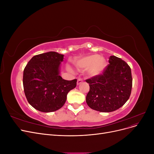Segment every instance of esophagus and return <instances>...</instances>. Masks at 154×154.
Wrapping results in <instances>:
<instances>
[{
  "mask_svg": "<svg viewBox=\"0 0 154 154\" xmlns=\"http://www.w3.org/2000/svg\"><path fill=\"white\" fill-rule=\"evenodd\" d=\"M83 82V79L81 78H79L78 79V80H77V85H80V83H82Z\"/></svg>",
  "mask_w": 154,
  "mask_h": 154,
  "instance_id": "esophagus-1",
  "label": "esophagus"
}]
</instances>
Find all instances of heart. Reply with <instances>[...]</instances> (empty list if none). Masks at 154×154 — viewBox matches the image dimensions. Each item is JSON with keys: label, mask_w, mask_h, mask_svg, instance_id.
Segmentation results:
<instances>
[{"label": "heart", "mask_w": 154, "mask_h": 154, "mask_svg": "<svg viewBox=\"0 0 154 154\" xmlns=\"http://www.w3.org/2000/svg\"><path fill=\"white\" fill-rule=\"evenodd\" d=\"M76 66L80 69L88 68V72L93 76L98 75L106 67V60L97 54H91L79 59L75 62Z\"/></svg>", "instance_id": "heart-1"}]
</instances>
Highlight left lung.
<instances>
[{"mask_svg": "<svg viewBox=\"0 0 154 154\" xmlns=\"http://www.w3.org/2000/svg\"><path fill=\"white\" fill-rule=\"evenodd\" d=\"M109 62L101 74L85 80L90 86L87 104L101 112L119 109L129 99L132 91V77L128 65L115 56H110Z\"/></svg>", "mask_w": 154, "mask_h": 154, "instance_id": "left-lung-1", "label": "left lung"}]
</instances>
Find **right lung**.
Listing matches in <instances>:
<instances>
[{"instance_id":"right-lung-1","label":"right lung","mask_w":154,"mask_h":154,"mask_svg":"<svg viewBox=\"0 0 154 154\" xmlns=\"http://www.w3.org/2000/svg\"><path fill=\"white\" fill-rule=\"evenodd\" d=\"M63 55L50 51L34 56L23 74V86L29 103L43 112L60 109L68 92L75 88L77 80H66L59 75Z\"/></svg>"}]
</instances>
